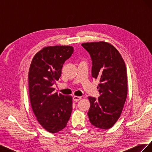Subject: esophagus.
<instances>
[{"label":"esophagus","mask_w":152,"mask_h":152,"mask_svg":"<svg viewBox=\"0 0 152 152\" xmlns=\"http://www.w3.org/2000/svg\"><path fill=\"white\" fill-rule=\"evenodd\" d=\"M81 99V97L80 96H74L73 97V100L74 101V102H79V101Z\"/></svg>","instance_id":"esophagus-1"}]
</instances>
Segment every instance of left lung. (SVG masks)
Returning <instances> with one entry per match:
<instances>
[{
  "label": "left lung",
  "instance_id": "8db88e82",
  "mask_svg": "<svg viewBox=\"0 0 152 152\" xmlns=\"http://www.w3.org/2000/svg\"><path fill=\"white\" fill-rule=\"evenodd\" d=\"M92 59V77L99 80V97H89L87 113L92 125L112 127L121 116L127 94L126 64L117 49L105 42L82 44Z\"/></svg>",
  "mask_w": 152,
  "mask_h": 152
}]
</instances>
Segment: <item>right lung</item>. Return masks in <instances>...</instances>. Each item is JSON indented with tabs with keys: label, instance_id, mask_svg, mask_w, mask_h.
Listing matches in <instances>:
<instances>
[{
	"label": "right lung",
	"instance_id": "1",
	"mask_svg": "<svg viewBox=\"0 0 152 152\" xmlns=\"http://www.w3.org/2000/svg\"><path fill=\"white\" fill-rule=\"evenodd\" d=\"M73 53L72 46L45 47L35 55L30 66L31 108L39 124L50 133L63 129L72 113V96L54 93L53 86L61 77L63 64Z\"/></svg>",
	"mask_w": 152,
	"mask_h": 152
}]
</instances>
